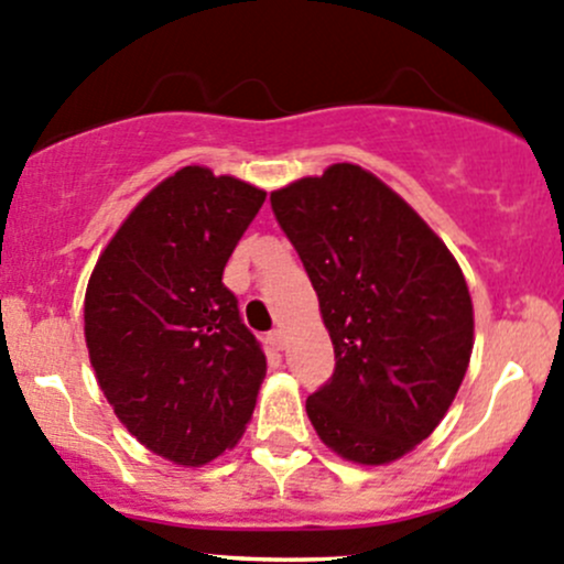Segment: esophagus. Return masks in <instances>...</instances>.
Returning a JSON list of instances; mask_svg holds the SVG:
<instances>
[{"label":"esophagus","instance_id":"obj_1","mask_svg":"<svg viewBox=\"0 0 564 564\" xmlns=\"http://www.w3.org/2000/svg\"><path fill=\"white\" fill-rule=\"evenodd\" d=\"M283 340H286V335H283L281 327L267 332V343H270L272 348H278V351H281V348H283Z\"/></svg>","mask_w":564,"mask_h":564}]
</instances>
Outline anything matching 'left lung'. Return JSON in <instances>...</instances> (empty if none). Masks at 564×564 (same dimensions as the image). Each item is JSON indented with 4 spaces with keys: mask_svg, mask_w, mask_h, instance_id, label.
<instances>
[{
    "mask_svg": "<svg viewBox=\"0 0 564 564\" xmlns=\"http://www.w3.org/2000/svg\"><path fill=\"white\" fill-rule=\"evenodd\" d=\"M270 203L335 346V372L307 397V419L343 459H400L441 424L467 372L473 302L459 264L357 164H332Z\"/></svg>",
    "mask_w": 564,
    "mask_h": 564,
    "instance_id": "1",
    "label": "left lung"
}]
</instances>
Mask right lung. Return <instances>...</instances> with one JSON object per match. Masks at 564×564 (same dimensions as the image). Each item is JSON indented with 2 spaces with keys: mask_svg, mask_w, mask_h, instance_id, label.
I'll use <instances>...</instances> for the list:
<instances>
[{
  "mask_svg": "<svg viewBox=\"0 0 564 564\" xmlns=\"http://www.w3.org/2000/svg\"><path fill=\"white\" fill-rule=\"evenodd\" d=\"M267 194L183 167L129 213L86 289V346L121 424L199 467L240 441L267 359L224 267Z\"/></svg>",
  "mask_w": 564,
  "mask_h": 564,
  "instance_id": "obj_1",
  "label": "right lung"
}]
</instances>
